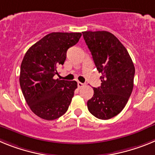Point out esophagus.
<instances>
[{
    "instance_id": "esophagus-1",
    "label": "esophagus",
    "mask_w": 155,
    "mask_h": 155,
    "mask_svg": "<svg viewBox=\"0 0 155 155\" xmlns=\"http://www.w3.org/2000/svg\"><path fill=\"white\" fill-rule=\"evenodd\" d=\"M77 85H78V87H79V88H81V87H84V86H85V84H84V83H80V82H78Z\"/></svg>"
}]
</instances>
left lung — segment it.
Here are the masks:
<instances>
[{
	"mask_svg": "<svg viewBox=\"0 0 155 155\" xmlns=\"http://www.w3.org/2000/svg\"><path fill=\"white\" fill-rule=\"evenodd\" d=\"M101 76V85L94 88L87 101L89 111L100 119H109L122 111L134 88L135 68L127 50L107 31L83 32Z\"/></svg>",
	"mask_w": 155,
	"mask_h": 155,
	"instance_id": "left-lung-1",
	"label": "left lung"
}]
</instances>
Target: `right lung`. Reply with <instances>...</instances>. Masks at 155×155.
I'll return each instance as SVG.
<instances>
[{
  "label": "right lung",
  "mask_w": 155,
  "mask_h": 155,
  "mask_svg": "<svg viewBox=\"0 0 155 155\" xmlns=\"http://www.w3.org/2000/svg\"><path fill=\"white\" fill-rule=\"evenodd\" d=\"M81 33H51L25 53L19 83L25 101L35 115L54 120L66 112L77 88L76 81L55 79L57 67L64 64L67 51L78 43Z\"/></svg>",
  "instance_id": "1"
}]
</instances>
